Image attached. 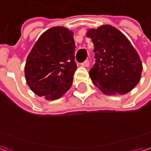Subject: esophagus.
I'll list each match as a JSON object with an SVG mask.
<instances>
[{"label":"esophagus","instance_id":"obj_1","mask_svg":"<svg viewBox=\"0 0 151 151\" xmlns=\"http://www.w3.org/2000/svg\"><path fill=\"white\" fill-rule=\"evenodd\" d=\"M89 65H90L89 60H86V61H84V62L81 64V65H83V66H85V67H88V66H89Z\"/></svg>","mask_w":151,"mask_h":151}]
</instances>
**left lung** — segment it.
<instances>
[{"label":"left lung","mask_w":151,"mask_h":151,"mask_svg":"<svg viewBox=\"0 0 151 151\" xmlns=\"http://www.w3.org/2000/svg\"><path fill=\"white\" fill-rule=\"evenodd\" d=\"M86 36L93 43L95 63L89 75L106 94H125L140 81V58L128 38L117 29L104 25L90 29Z\"/></svg>","instance_id":"left-lung-1"}]
</instances>
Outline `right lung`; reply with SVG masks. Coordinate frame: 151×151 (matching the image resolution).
Instances as JSON below:
<instances>
[{"instance_id": "obj_1", "label": "right lung", "mask_w": 151, "mask_h": 151, "mask_svg": "<svg viewBox=\"0 0 151 151\" xmlns=\"http://www.w3.org/2000/svg\"><path fill=\"white\" fill-rule=\"evenodd\" d=\"M76 69L73 33L64 27H53L32 48L24 72L29 86L36 94L56 100L71 88Z\"/></svg>"}]
</instances>
